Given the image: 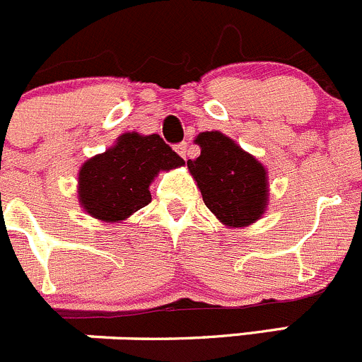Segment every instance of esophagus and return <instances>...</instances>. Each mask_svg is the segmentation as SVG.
I'll list each match as a JSON object with an SVG mask.
<instances>
[{
  "label": "esophagus",
  "mask_w": 362,
  "mask_h": 362,
  "mask_svg": "<svg viewBox=\"0 0 362 362\" xmlns=\"http://www.w3.org/2000/svg\"><path fill=\"white\" fill-rule=\"evenodd\" d=\"M177 151V155L181 156V158H188V144L186 142H180V144H176V148H174Z\"/></svg>",
  "instance_id": "esophagus-1"
}]
</instances>
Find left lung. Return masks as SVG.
<instances>
[{
    "label": "left lung",
    "instance_id": "8db88e82",
    "mask_svg": "<svg viewBox=\"0 0 362 362\" xmlns=\"http://www.w3.org/2000/svg\"><path fill=\"white\" fill-rule=\"evenodd\" d=\"M200 156L188 169L211 213L228 227H245L262 216L267 202L266 169L220 132L197 137Z\"/></svg>",
    "mask_w": 362,
    "mask_h": 362
}]
</instances>
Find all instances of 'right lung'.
Returning <instances> with one entry per match:
<instances>
[{"instance_id":"right-lung-1","label":"right lung","mask_w":362,"mask_h":362,"mask_svg":"<svg viewBox=\"0 0 362 362\" xmlns=\"http://www.w3.org/2000/svg\"><path fill=\"white\" fill-rule=\"evenodd\" d=\"M185 160L160 135L124 134L116 146L88 160L78 173V199L91 216L119 221L151 202L149 185L160 170Z\"/></svg>"}]
</instances>
